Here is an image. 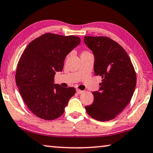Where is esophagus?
I'll use <instances>...</instances> for the list:
<instances>
[{
  "mask_svg": "<svg viewBox=\"0 0 153 153\" xmlns=\"http://www.w3.org/2000/svg\"><path fill=\"white\" fill-rule=\"evenodd\" d=\"M83 91H84L81 90H79V89H77V90H76V92H77V94H80L83 93Z\"/></svg>",
  "mask_w": 153,
  "mask_h": 153,
  "instance_id": "obj_1",
  "label": "esophagus"
}]
</instances>
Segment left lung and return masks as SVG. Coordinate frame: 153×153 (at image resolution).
<instances>
[{
	"label": "left lung",
	"instance_id": "8db88e82",
	"mask_svg": "<svg viewBox=\"0 0 153 153\" xmlns=\"http://www.w3.org/2000/svg\"><path fill=\"white\" fill-rule=\"evenodd\" d=\"M94 56V70L102 79L94 102L85 106L89 116L99 121L116 117L126 107L136 86V74L130 57L119 44L107 37L85 36Z\"/></svg>",
	"mask_w": 153,
	"mask_h": 153
}]
</instances>
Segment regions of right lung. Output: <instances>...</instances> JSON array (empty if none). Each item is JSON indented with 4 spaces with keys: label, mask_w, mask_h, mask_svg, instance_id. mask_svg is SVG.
Segmentation results:
<instances>
[{
    "label": "right lung",
    "mask_w": 153,
    "mask_h": 153,
    "mask_svg": "<svg viewBox=\"0 0 153 153\" xmlns=\"http://www.w3.org/2000/svg\"><path fill=\"white\" fill-rule=\"evenodd\" d=\"M81 43L74 36L45 33L27 46L18 62L16 85L25 104L39 118L51 120L60 117L74 88L54 83L56 72L63 70L66 56Z\"/></svg>",
    "instance_id": "obj_1"
}]
</instances>
